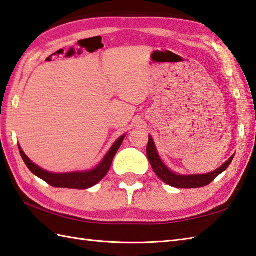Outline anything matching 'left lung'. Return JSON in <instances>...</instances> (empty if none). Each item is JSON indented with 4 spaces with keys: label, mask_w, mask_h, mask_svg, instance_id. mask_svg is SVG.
I'll list each match as a JSON object with an SVG mask.
<instances>
[{
    "label": "left lung",
    "mask_w": 256,
    "mask_h": 256,
    "mask_svg": "<svg viewBox=\"0 0 256 256\" xmlns=\"http://www.w3.org/2000/svg\"><path fill=\"white\" fill-rule=\"evenodd\" d=\"M147 157L149 159V162L152 166L154 174H157L159 178L162 180L164 184H169L174 188H182V189H192V188H202L208 184H210L211 182L214 180L216 176L222 174L224 170L228 169V166H230L232 160L234 158V154L228 159L226 164H223L220 168L210 172V174H178L172 172L166 168V164L161 161L159 154L156 149V146L154 142V139L151 136H149V142L147 146Z\"/></svg>",
    "instance_id": "left-lung-1"
}]
</instances>
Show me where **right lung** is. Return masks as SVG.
I'll use <instances>...</instances> for the list:
<instances>
[{"instance_id": "right-lung-1", "label": "right lung", "mask_w": 256, "mask_h": 256, "mask_svg": "<svg viewBox=\"0 0 256 256\" xmlns=\"http://www.w3.org/2000/svg\"><path fill=\"white\" fill-rule=\"evenodd\" d=\"M124 136L126 134H124L122 137L118 138L117 142L112 144L110 150H109L107 154L105 156V158L100 161V164H99L95 169L80 172H70V174H53V172L43 170L30 160V158L24 154V151L20 146L18 149L20 156H22V159L24 160L25 164L28 166V168L32 171L35 176H38L42 180L48 182L52 186L84 190L97 184L98 182L107 174V172L110 169L114 154H116L119 147H120L124 142Z\"/></svg>"}]
</instances>
